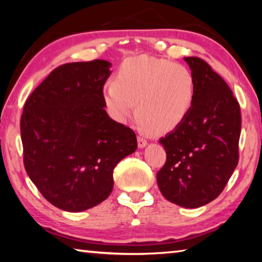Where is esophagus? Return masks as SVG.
Masks as SVG:
<instances>
[{"label":"esophagus","mask_w":262,"mask_h":262,"mask_svg":"<svg viewBox=\"0 0 262 262\" xmlns=\"http://www.w3.org/2000/svg\"><path fill=\"white\" fill-rule=\"evenodd\" d=\"M147 144H148V142L145 141L143 137H141V136L137 137V145H139L140 149H143L144 147H147Z\"/></svg>","instance_id":"1"}]
</instances>
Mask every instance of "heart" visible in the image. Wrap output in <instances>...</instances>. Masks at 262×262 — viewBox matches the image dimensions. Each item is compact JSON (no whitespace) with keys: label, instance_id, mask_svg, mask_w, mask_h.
Returning a JSON list of instances; mask_svg holds the SVG:
<instances>
[{"label":"heart","instance_id":"b5f03b06","mask_svg":"<svg viewBox=\"0 0 262 262\" xmlns=\"http://www.w3.org/2000/svg\"><path fill=\"white\" fill-rule=\"evenodd\" d=\"M106 112L114 121L126 123L136 105L144 129L165 134L187 117L195 98V78L184 64L149 55L127 59L114 83L101 94Z\"/></svg>","mask_w":262,"mask_h":262}]
</instances>
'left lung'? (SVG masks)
Returning a JSON list of instances; mask_svg holds the SVG:
<instances>
[{"label": "left lung", "instance_id": "obj_1", "mask_svg": "<svg viewBox=\"0 0 262 262\" xmlns=\"http://www.w3.org/2000/svg\"><path fill=\"white\" fill-rule=\"evenodd\" d=\"M195 78V98L185 120L159 140L166 163L157 173L163 196L199 208L219 196L238 164L241 107L231 89L209 64L184 57Z\"/></svg>", "mask_w": 262, "mask_h": 262}]
</instances>
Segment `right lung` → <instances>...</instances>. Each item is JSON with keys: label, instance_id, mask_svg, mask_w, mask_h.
Here are the masks:
<instances>
[{"label": "right lung", "instance_id": "right-lung-1", "mask_svg": "<svg viewBox=\"0 0 262 262\" xmlns=\"http://www.w3.org/2000/svg\"><path fill=\"white\" fill-rule=\"evenodd\" d=\"M111 62L56 68L26 100L20 119L26 173L53 206L77 212L113 189V170L137 148L130 128L105 111L103 86Z\"/></svg>", "mask_w": 262, "mask_h": 262}]
</instances>
